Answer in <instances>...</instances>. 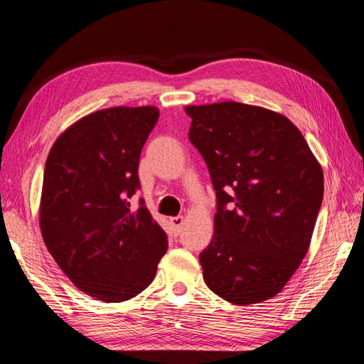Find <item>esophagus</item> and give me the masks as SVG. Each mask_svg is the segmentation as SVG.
Listing matches in <instances>:
<instances>
[{
  "label": "esophagus",
  "instance_id": "esophagus-1",
  "mask_svg": "<svg viewBox=\"0 0 364 364\" xmlns=\"http://www.w3.org/2000/svg\"><path fill=\"white\" fill-rule=\"evenodd\" d=\"M170 223H171V226H173V229H174V234H178V232H181V229H182V226H183V223H185V218H183L182 215L171 217V218H170Z\"/></svg>",
  "mask_w": 364,
  "mask_h": 364
}]
</instances>
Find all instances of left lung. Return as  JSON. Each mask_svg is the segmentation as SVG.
Segmentation results:
<instances>
[{
    "label": "left lung",
    "mask_w": 364,
    "mask_h": 364,
    "mask_svg": "<svg viewBox=\"0 0 364 364\" xmlns=\"http://www.w3.org/2000/svg\"><path fill=\"white\" fill-rule=\"evenodd\" d=\"M190 141L217 196L203 279L235 305L277 296L301 266L323 199V171L301 130L278 112L222 102L186 106Z\"/></svg>",
    "instance_id": "1"
}]
</instances>
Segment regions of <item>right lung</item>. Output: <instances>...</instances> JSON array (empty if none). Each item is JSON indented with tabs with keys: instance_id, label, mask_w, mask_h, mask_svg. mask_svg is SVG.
Wrapping results in <instances>:
<instances>
[{
	"instance_id": "right-lung-1",
	"label": "right lung",
	"mask_w": 364,
	"mask_h": 364,
	"mask_svg": "<svg viewBox=\"0 0 364 364\" xmlns=\"http://www.w3.org/2000/svg\"><path fill=\"white\" fill-rule=\"evenodd\" d=\"M159 118L155 106H117L75 121L54 142L43 170V243L83 293L123 302L146 290L167 252V234L139 188L141 150Z\"/></svg>"
}]
</instances>
